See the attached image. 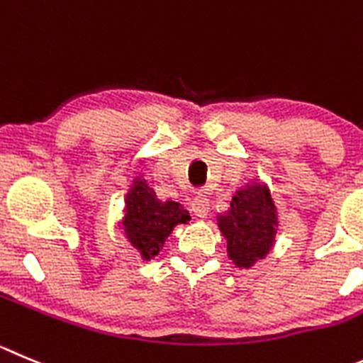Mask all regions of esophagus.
<instances>
[{
	"label": "esophagus",
	"mask_w": 363,
	"mask_h": 363,
	"mask_svg": "<svg viewBox=\"0 0 363 363\" xmlns=\"http://www.w3.org/2000/svg\"><path fill=\"white\" fill-rule=\"evenodd\" d=\"M189 208H191V211L195 213L199 218H206L209 211V202L208 199H206V195H202V193H195V197H193L191 202H189Z\"/></svg>",
	"instance_id": "34e87169"
}]
</instances>
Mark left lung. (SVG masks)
<instances>
[{"instance_id": "left-lung-1", "label": "left lung", "mask_w": 363, "mask_h": 363, "mask_svg": "<svg viewBox=\"0 0 363 363\" xmlns=\"http://www.w3.org/2000/svg\"><path fill=\"white\" fill-rule=\"evenodd\" d=\"M277 216L269 189L262 184L240 189L225 215L218 216V228L228 240L229 258L236 267L249 269L263 259L276 238Z\"/></svg>"}]
</instances>
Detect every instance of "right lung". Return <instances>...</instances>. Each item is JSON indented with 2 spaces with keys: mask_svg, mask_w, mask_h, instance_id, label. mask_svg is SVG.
<instances>
[{
  "mask_svg": "<svg viewBox=\"0 0 363 363\" xmlns=\"http://www.w3.org/2000/svg\"><path fill=\"white\" fill-rule=\"evenodd\" d=\"M188 220V211L179 202H161L147 181H135L128 191L125 233L145 259L154 258L175 225Z\"/></svg>",
  "mask_w": 363,
  "mask_h": 363,
  "instance_id": "1",
  "label": "right lung"
}]
</instances>
